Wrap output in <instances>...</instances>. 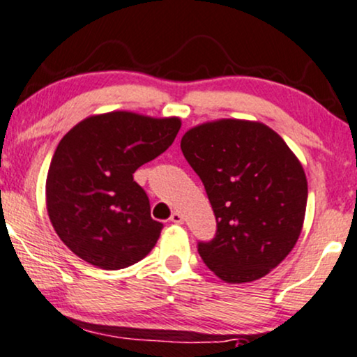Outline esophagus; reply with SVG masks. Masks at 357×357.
<instances>
[{
	"label": "esophagus",
	"instance_id": "esophagus-1",
	"mask_svg": "<svg viewBox=\"0 0 357 357\" xmlns=\"http://www.w3.org/2000/svg\"><path fill=\"white\" fill-rule=\"evenodd\" d=\"M169 221L174 222V225H183V214L179 211H174L173 214H171Z\"/></svg>",
	"mask_w": 357,
	"mask_h": 357
}]
</instances>
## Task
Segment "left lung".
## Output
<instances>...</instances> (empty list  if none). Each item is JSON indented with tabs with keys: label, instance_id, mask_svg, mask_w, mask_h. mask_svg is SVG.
<instances>
[{
	"label": "left lung",
	"instance_id": "left-lung-1",
	"mask_svg": "<svg viewBox=\"0 0 357 357\" xmlns=\"http://www.w3.org/2000/svg\"><path fill=\"white\" fill-rule=\"evenodd\" d=\"M181 151L218 222L216 238L197 246L204 264L233 284L264 278L303 231L307 179L301 161L264 123L233 118L192 126Z\"/></svg>",
	"mask_w": 357,
	"mask_h": 357
}]
</instances>
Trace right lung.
<instances>
[{"label":"right lung","instance_id":"right-lung-1","mask_svg":"<svg viewBox=\"0 0 357 357\" xmlns=\"http://www.w3.org/2000/svg\"><path fill=\"white\" fill-rule=\"evenodd\" d=\"M178 116L132 111L93 114L73 126L51 160L46 209L56 234L79 259L121 269L149 255L161 234L132 173L173 144Z\"/></svg>","mask_w":357,"mask_h":357}]
</instances>
